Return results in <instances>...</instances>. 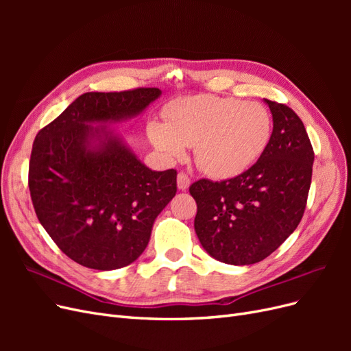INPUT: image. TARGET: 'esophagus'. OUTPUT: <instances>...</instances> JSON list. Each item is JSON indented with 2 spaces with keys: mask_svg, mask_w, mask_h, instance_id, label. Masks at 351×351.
I'll return each instance as SVG.
<instances>
[{
  "mask_svg": "<svg viewBox=\"0 0 351 351\" xmlns=\"http://www.w3.org/2000/svg\"><path fill=\"white\" fill-rule=\"evenodd\" d=\"M177 186L180 190H187L189 186H190V178L186 173H178L177 176Z\"/></svg>",
  "mask_w": 351,
  "mask_h": 351,
  "instance_id": "obj_1",
  "label": "esophagus"
}]
</instances>
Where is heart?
Here are the masks:
<instances>
[{
	"mask_svg": "<svg viewBox=\"0 0 351 351\" xmlns=\"http://www.w3.org/2000/svg\"><path fill=\"white\" fill-rule=\"evenodd\" d=\"M167 125L151 123V142L168 158H182L195 146L202 171L215 178L236 177L267 149L272 119L265 105L214 95L174 101L165 112Z\"/></svg>",
	"mask_w": 351,
	"mask_h": 351,
	"instance_id": "obj_1",
	"label": "heart"
}]
</instances>
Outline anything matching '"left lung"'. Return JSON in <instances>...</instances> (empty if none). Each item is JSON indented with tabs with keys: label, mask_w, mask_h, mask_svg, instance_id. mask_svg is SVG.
<instances>
[{
	"label": "left lung",
	"mask_w": 351,
	"mask_h": 351,
	"mask_svg": "<svg viewBox=\"0 0 351 351\" xmlns=\"http://www.w3.org/2000/svg\"><path fill=\"white\" fill-rule=\"evenodd\" d=\"M272 114L271 141L261 158L234 178L190 186L195 230L212 258L252 265L268 258L299 226L309 195L313 147L290 107L265 99Z\"/></svg>",
	"instance_id": "obj_1"
}]
</instances>
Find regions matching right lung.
I'll list each match as a JSON object with an SVG mask.
<instances>
[{"label": "right lung", "mask_w": 351, "mask_h": 351, "mask_svg": "<svg viewBox=\"0 0 351 351\" xmlns=\"http://www.w3.org/2000/svg\"><path fill=\"white\" fill-rule=\"evenodd\" d=\"M156 88L88 92L35 137L29 190L39 222L70 259L111 271L141 256L177 171H152L107 125L139 115Z\"/></svg>", "instance_id": "1"}]
</instances>
